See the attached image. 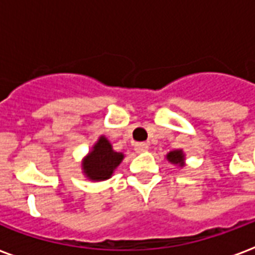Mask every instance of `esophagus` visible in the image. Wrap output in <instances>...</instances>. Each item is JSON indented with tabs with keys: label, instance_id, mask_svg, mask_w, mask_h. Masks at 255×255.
Here are the masks:
<instances>
[{
	"label": "esophagus",
	"instance_id": "34e87169",
	"mask_svg": "<svg viewBox=\"0 0 255 255\" xmlns=\"http://www.w3.org/2000/svg\"><path fill=\"white\" fill-rule=\"evenodd\" d=\"M149 149V146L147 143H144V142H138V143H135V151L136 153H143L146 150Z\"/></svg>",
	"mask_w": 255,
	"mask_h": 255
}]
</instances>
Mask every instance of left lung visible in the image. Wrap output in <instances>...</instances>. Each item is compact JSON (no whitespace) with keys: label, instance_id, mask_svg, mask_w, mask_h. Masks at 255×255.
Returning a JSON list of instances; mask_svg holds the SVG:
<instances>
[{"label":"left lung","instance_id":"8db88e82","mask_svg":"<svg viewBox=\"0 0 255 255\" xmlns=\"http://www.w3.org/2000/svg\"><path fill=\"white\" fill-rule=\"evenodd\" d=\"M166 158L171 161V162H173V164H177V162H180V164H182L184 155H183L182 150H175V151H171L169 154L166 155Z\"/></svg>","mask_w":255,"mask_h":255}]
</instances>
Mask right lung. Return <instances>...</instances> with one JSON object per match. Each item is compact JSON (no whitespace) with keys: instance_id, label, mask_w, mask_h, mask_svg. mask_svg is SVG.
<instances>
[{"instance_id":"right-lung-1","label":"right lung","mask_w":255,"mask_h":255,"mask_svg":"<svg viewBox=\"0 0 255 255\" xmlns=\"http://www.w3.org/2000/svg\"><path fill=\"white\" fill-rule=\"evenodd\" d=\"M124 155L112 150V144L104 136L95 143L94 149L83 162V171L91 180H105L122 162Z\"/></svg>"}]
</instances>
